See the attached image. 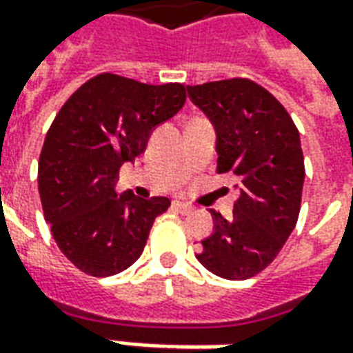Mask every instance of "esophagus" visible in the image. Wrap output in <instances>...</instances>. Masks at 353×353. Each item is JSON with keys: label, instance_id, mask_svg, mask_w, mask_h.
I'll use <instances>...</instances> for the list:
<instances>
[{"label": "esophagus", "instance_id": "34e87169", "mask_svg": "<svg viewBox=\"0 0 353 353\" xmlns=\"http://www.w3.org/2000/svg\"><path fill=\"white\" fill-rule=\"evenodd\" d=\"M172 208H174L176 212H179V214H189V212H192L191 204L181 202V200H174V202H172Z\"/></svg>", "mask_w": 353, "mask_h": 353}]
</instances>
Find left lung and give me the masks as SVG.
I'll list each match as a JSON object with an SVG mask.
<instances>
[{
	"mask_svg": "<svg viewBox=\"0 0 353 353\" xmlns=\"http://www.w3.org/2000/svg\"><path fill=\"white\" fill-rule=\"evenodd\" d=\"M187 92L214 124L217 172L240 177L232 219L210 210L214 232L196 259L225 280H248L276 259L295 229L304 183L301 136L280 101L250 79Z\"/></svg>",
	"mask_w": 353,
	"mask_h": 353,
	"instance_id": "1",
	"label": "left lung"
}]
</instances>
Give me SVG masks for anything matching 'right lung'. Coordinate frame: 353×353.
<instances>
[{"label": "right lung", "mask_w": 353, "mask_h": 353, "mask_svg": "<svg viewBox=\"0 0 353 353\" xmlns=\"http://www.w3.org/2000/svg\"><path fill=\"white\" fill-rule=\"evenodd\" d=\"M187 88L101 73L70 96L39 157V196L60 252L85 274L105 278L134 265L166 196L117 194L119 170L145 151L151 132L176 115Z\"/></svg>", "instance_id": "right-lung-1"}]
</instances>
